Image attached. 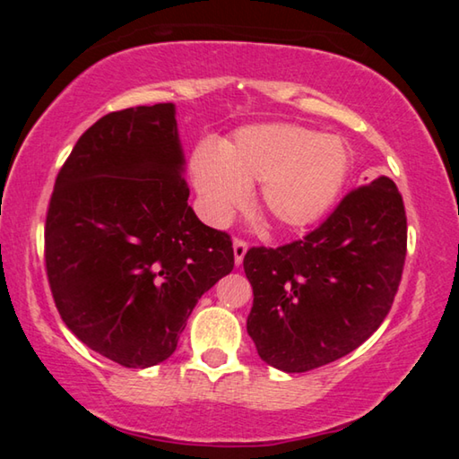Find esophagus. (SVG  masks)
I'll return each mask as SVG.
<instances>
[{
	"mask_svg": "<svg viewBox=\"0 0 459 459\" xmlns=\"http://www.w3.org/2000/svg\"><path fill=\"white\" fill-rule=\"evenodd\" d=\"M247 248H248V245L245 243V240H240V238L232 240V251H235V263H237V265H240V263H243L245 255H247Z\"/></svg>",
	"mask_w": 459,
	"mask_h": 459,
	"instance_id": "esophagus-1",
	"label": "esophagus"
}]
</instances>
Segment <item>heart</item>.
Returning <instances> with one entry per match:
<instances>
[{
  "mask_svg": "<svg viewBox=\"0 0 459 459\" xmlns=\"http://www.w3.org/2000/svg\"><path fill=\"white\" fill-rule=\"evenodd\" d=\"M351 168L344 139L290 123L238 129L219 152H192L190 174L202 211L224 224L259 184V206L277 227L304 229L336 202Z\"/></svg>",
  "mask_w": 459,
  "mask_h": 459,
  "instance_id": "obj_1",
  "label": "heart"
}]
</instances>
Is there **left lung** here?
Instances as JSON below:
<instances>
[{
    "label": "left lung",
    "instance_id": "8db88e82",
    "mask_svg": "<svg viewBox=\"0 0 459 459\" xmlns=\"http://www.w3.org/2000/svg\"><path fill=\"white\" fill-rule=\"evenodd\" d=\"M405 255V206L386 176L346 194L304 238L248 248L247 332L261 360L307 372L359 348L391 309Z\"/></svg>",
    "mask_w": 459,
    "mask_h": 459
}]
</instances>
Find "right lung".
<instances>
[{
    "mask_svg": "<svg viewBox=\"0 0 459 459\" xmlns=\"http://www.w3.org/2000/svg\"><path fill=\"white\" fill-rule=\"evenodd\" d=\"M174 103L91 126L60 168L46 214L58 314L91 351L127 368L174 354L202 293L235 267L227 232L188 206Z\"/></svg>",
    "mask_w": 459,
    "mask_h": 459,
    "instance_id": "1",
    "label": "right lung"
}]
</instances>
